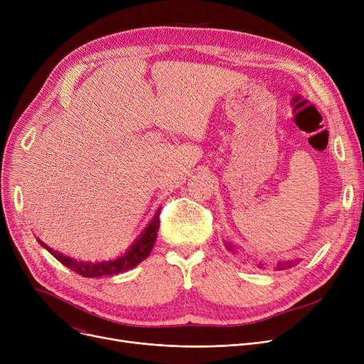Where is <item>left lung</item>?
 Here are the masks:
<instances>
[{
  "instance_id": "left-lung-1",
  "label": "left lung",
  "mask_w": 364,
  "mask_h": 364,
  "mask_svg": "<svg viewBox=\"0 0 364 364\" xmlns=\"http://www.w3.org/2000/svg\"><path fill=\"white\" fill-rule=\"evenodd\" d=\"M224 245H225V250H227V251H230V252H233V254L236 252V247H235V245H233V243L224 240ZM299 261H301L299 258H296V259H288V261H279L276 269H277V270H286V269H291V267L296 265ZM262 265H264V264H261V262H259V265H258L259 269H262Z\"/></svg>"
}]
</instances>
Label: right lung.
<instances>
[{
  "instance_id": "obj_1",
  "label": "right lung",
  "mask_w": 364,
  "mask_h": 364,
  "mask_svg": "<svg viewBox=\"0 0 364 364\" xmlns=\"http://www.w3.org/2000/svg\"><path fill=\"white\" fill-rule=\"evenodd\" d=\"M159 214H161V208H158L155 217L150 220V223L146 225L144 230L140 233V236L136 240L132 242V245L125 251V254L110 261H102V262L76 261L73 258L65 257L63 254L51 250L50 246H47L40 239H38V242H40L55 259H59L65 267H68V269L84 277L91 279V277H102V276H114V274L125 273L134 269V267H137L141 261H144L150 255L153 245H155L158 237Z\"/></svg>"
}]
</instances>
